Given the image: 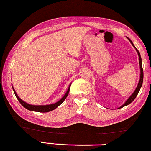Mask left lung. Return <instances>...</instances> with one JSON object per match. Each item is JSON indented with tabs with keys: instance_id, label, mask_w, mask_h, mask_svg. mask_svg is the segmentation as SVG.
I'll return each instance as SVG.
<instances>
[{
	"instance_id": "obj_1",
	"label": "left lung",
	"mask_w": 151,
	"mask_h": 151,
	"mask_svg": "<svg viewBox=\"0 0 151 151\" xmlns=\"http://www.w3.org/2000/svg\"><path fill=\"white\" fill-rule=\"evenodd\" d=\"M128 39L129 40V41H130V42L131 44H132V46H134V48H135V49H136V50H137V53H138V55H139V66H140V71H141V73H140V80H139V83H138L137 87V88H136L135 91H134V93H133L130 96V98H129V99H128V100H127L126 103H125L124 104H123V105H122V106H121L120 107H119V109L122 108V107H123L124 106H126V105H129V104H130V103H132V102L133 101H134V99H135V98L137 97V94H138L139 91V90H140V89H141V87H142V83H143V79H144V71H143L142 63V58H141L140 53H139V50L136 48V47L134 46V44H132V41H131L129 38H128Z\"/></svg>"
}]
</instances>
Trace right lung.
I'll return each instance as SVG.
<instances>
[{
	"label": "right lung",
	"mask_w": 151,
	"mask_h": 151,
	"mask_svg": "<svg viewBox=\"0 0 151 151\" xmlns=\"http://www.w3.org/2000/svg\"><path fill=\"white\" fill-rule=\"evenodd\" d=\"M70 87H71V84H70L69 87H68V89L67 90V91H66V93H65V95H64V96L60 100V101H59L58 102H57V103H54V104L48 105H32L28 104V103H25L24 101H23L22 100H21L20 98L18 96V95H17V93L15 92V90L13 88V87H12V89H13L14 92L16 97L17 98L18 101L20 102L21 104L23 106L25 107V108H26L27 109H28V110H30V111H39V112H48V111H50L53 110V109L57 108L59 105H60L62 103H63V102L64 101V100L66 99V98L67 97L68 93H69Z\"/></svg>",
	"instance_id": "right-lung-1"
}]
</instances>
